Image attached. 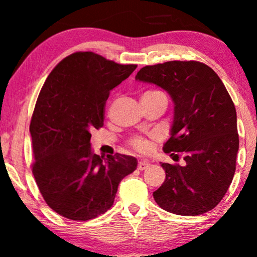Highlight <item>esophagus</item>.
<instances>
[{
    "label": "esophagus",
    "mask_w": 257,
    "mask_h": 257,
    "mask_svg": "<svg viewBox=\"0 0 257 257\" xmlns=\"http://www.w3.org/2000/svg\"><path fill=\"white\" fill-rule=\"evenodd\" d=\"M149 166H150L149 162H146V161H140V162H139V163H138V169H139V170H145L146 168L149 167Z\"/></svg>",
    "instance_id": "34e87169"
}]
</instances>
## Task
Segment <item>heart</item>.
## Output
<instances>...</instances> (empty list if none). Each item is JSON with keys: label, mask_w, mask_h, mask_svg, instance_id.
Listing matches in <instances>:
<instances>
[{"label": "heart", "mask_w": 257, "mask_h": 257, "mask_svg": "<svg viewBox=\"0 0 257 257\" xmlns=\"http://www.w3.org/2000/svg\"><path fill=\"white\" fill-rule=\"evenodd\" d=\"M131 145L133 149H135L139 152H147L150 150V147H151L150 141L143 137L133 138L131 140Z\"/></svg>", "instance_id": "1"}]
</instances>
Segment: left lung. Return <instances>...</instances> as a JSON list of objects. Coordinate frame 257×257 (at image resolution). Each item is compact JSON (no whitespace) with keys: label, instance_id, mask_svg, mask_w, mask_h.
<instances>
[{"label":"left lung","instance_id":"left-lung-1","mask_svg":"<svg viewBox=\"0 0 257 257\" xmlns=\"http://www.w3.org/2000/svg\"><path fill=\"white\" fill-rule=\"evenodd\" d=\"M135 79L156 84L174 102L169 140L163 151L185 166L162 163L166 180L153 192L164 210L196 216L223 198L235 172L239 149L237 112L216 72L199 61H167L145 66Z\"/></svg>","mask_w":257,"mask_h":257}]
</instances>
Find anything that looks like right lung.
I'll list each match as a JSON object with an SVG mask.
<instances>
[{"label": "right lung", "mask_w": 257, "mask_h": 257, "mask_svg": "<svg viewBox=\"0 0 257 257\" xmlns=\"http://www.w3.org/2000/svg\"><path fill=\"white\" fill-rule=\"evenodd\" d=\"M137 65H120L93 52L69 55L53 69L38 95L30 123L34 174L49 208L66 219L87 221L113 204L137 158H104L90 147V132L104 125L110 91Z\"/></svg>", "instance_id": "add662e5"}]
</instances>
